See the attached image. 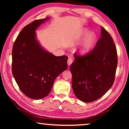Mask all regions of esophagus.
<instances>
[{
    "instance_id": "1",
    "label": "esophagus",
    "mask_w": 129,
    "mask_h": 129,
    "mask_svg": "<svg viewBox=\"0 0 129 129\" xmlns=\"http://www.w3.org/2000/svg\"><path fill=\"white\" fill-rule=\"evenodd\" d=\"M73 62V59L71 57H69L68 59V65L70 66V65L72 64Z\"/></svg>"
}]
</instances>
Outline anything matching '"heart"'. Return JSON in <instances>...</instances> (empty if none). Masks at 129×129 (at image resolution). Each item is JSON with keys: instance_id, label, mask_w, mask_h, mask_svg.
Returning a JSON list of instances; mask_svg holds the SVG:
<instances>
[{"instance_id": "heart-1", "label": "heart", "mask_w": 129, "mask_h": 129, "mask_svg": "<svg viewBox=\"0 0 129 129\" xmlns=\"http://www.w3.org/2000/svg\"><path fill=\"white\" fill-rule=\"evenodd\" d=\"M84 39L81 43L79 52L81 54H86L90 51L94 46L96 36L93 33H89L86 30H84L80 35V38L84 37Z\"/></svg>"}]
</instances>
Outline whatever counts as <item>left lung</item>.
<instances>
[{"label":"left lung","mask_w":129,"mask_h":129,"mask_svg":"<svg viewBox=\"0 0 129 129\" xmlns=\"http://www.w3.org/2000/svg\"><path fill=\"white\" fill-rule=\"evenodd\" d=\"M101 37L84 56L75 53L70 67L76 96L85 103L96 100L113 86L117 65V51L110 34L101 26Z\"/></svg>","instance_id":"left-lung-1"}]
</instances>
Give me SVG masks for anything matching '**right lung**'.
I'll return each instance as SVG.
<instances>
[{
    "label": "right lung",
    "instance_id": "right-lung-1",
    "mask_svg": "<svg viewBox=\"0 0 129 129\" xmlns=\"http://www.w3.org/2000/svg\"><path fill=\"white\" fill-rule=\"evenodd\" d=\"M48 19L34 20L25 26L13 46V75L22 92L35 100L46 96L57 76L68 68L67 56L49 53L37 39L35 30Z\"/></svg>",
    "mask_w": 129,
    "mask_h": 129
}]
</instances>
